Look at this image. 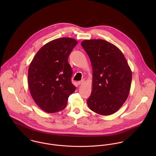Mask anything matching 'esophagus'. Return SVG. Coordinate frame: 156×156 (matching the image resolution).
<instances>
[{
  "instance_id": "obj_1",
  "label": "esophagus",
  "mask_w": 156,
  "mask_h": 156,
  "mask_svg": "<svg viewBox=\"0 0 156 156\" xmlns=\"http://www.w3.org/2000/svg\"><path fill=\"white\" fill-rule=\"evenodd\" d=\"M84 82H85V80H82L81 81H79V82H78V84H79V85H82V84H83Z\"/></svg>"
}]
</instances>
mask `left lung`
Returning <instances> with one entry per match:
<instances>
[{
    "label": "left lung",
    "mask_w": 156,
    "mask_h": 156,
    "mask_svg": "<svg viewBox=\"0 0 156 156\" xmlns=\"http://www.w3.org/2000/svg\"><path fill=\"white\" fill-rule=\"evenodd\" d=\"M82 46L92 67V88L87 104L97 114L110 115L126 101L132 73L121 51L103 40H84Z\"/></svg>",
    "instance_id": "left-lung-1"
}]
</instances>
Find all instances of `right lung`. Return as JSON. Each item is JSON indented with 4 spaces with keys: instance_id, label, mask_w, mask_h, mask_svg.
<instances>
[{
    "instance_id": "add662e5",
    "label": "right lung",
    "mask_w": 156,
    "mask_h": 156,
    "mask_svg": "<svg viewBox=\"0 0 156 156\" xmlns=\"http://www.w3.org/2000/svg\"><path fill=\"white\" fill-rule=\"evenodd\" d=\"M78 42L61 38L43 45L28 69V85L32 98L44 111L55 113L66 108L69 96L76 89L71 82L68 56Z\"/></svg>"
}]
</instances>
